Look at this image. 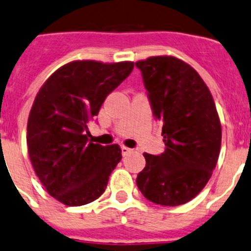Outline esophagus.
<instances>
[{"mask_svg":"<svg viewBox=\"0 0 251 251\" xmlns=\"http://www.w3.org/2000/svg\"><path fill=\"white\" fill-rule=\"evenodd\" d=\"M131 151V149H130V148H126V147H121V154H123L124 156L125 155H127L128 152Z\"/></svg>","mask_w":251,"mask_h":251,"instance_id":"esophagus-1","label":"esophagus"}]
</instances>
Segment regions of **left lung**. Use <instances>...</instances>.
I'll use <instances>...</instances> for the list:
<instances>
[{
    "label": "left lung",
    "instance_id": "8db88e82",
    "mask_svg": "<svg viewBox=\"0 0 251 251\" xmlns=\"http://www.w3.org/2000/svg\"><path fill=\"white\" fill-rule=\"evenodd\" d=\"M143 75L152 115L162 123L165 150L145 152L136 184L144 197L162 206L195 198L212 176L221 148L216 106L200 74L174 56L135 63Z\"/></svg>",
    "mask_w": 251,
    "mask_h": 251
}]
</instances>
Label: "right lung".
Listing matches in <instances>:
<instances>
[{
	"mask_svg": "<svg viewBox=\"0 0 251 251\" xmlns=\"http://www.w3.org/2000/svg\"><path fill=\"white\" fill-rule=\"evenodd\" d=\"M132 69V62L68 63L48 78L35 97L26 135L30 160L48 193L62 203L87 204L107 187L123 158L121 149L117 144L89 141L87 124Z\"/></svg>",
	"mask_w": 251,
	"mask_h": 251,
	"instance_id": "1",
	"label": "right lung"
}]
</instances>
